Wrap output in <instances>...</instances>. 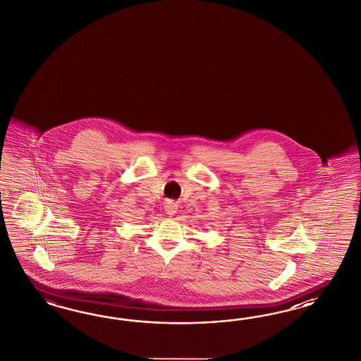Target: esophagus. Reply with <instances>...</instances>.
<instances>
[{
	"label": "esophagus",
	"mask_w": 361,
	"mask_h": 361,
	"mask_svg": "<svg viewBox=\"0 0 361 361\" xmlns=\"http://www.w3.org/2000/svg\"><path fill=\"white\" fill-rule=\"evenodd\" d=\"M165 212H166V214L169 216V217H172V216H175L176 212H177V205H176L173 201H171V202H168L166 205H165Z\"/></svg>",
	"instance_id": "34e87169"
}]
</instances>
